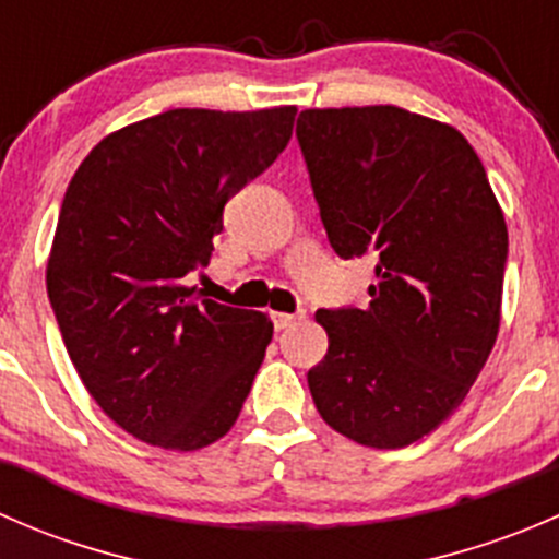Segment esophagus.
Listing matches in <instances>:
<instances>
[{"label": "esophagus", "mask_w": 559, "mask_h": 559, "mask_svg": "<svg viewBox=\"0 0 559 559\" xmlns=\"http://www.w3.org/2000/svg\"><path fill=\"white\" fill-rule=\"evenodd\" d=\"M302 319H306V313H281V311L273 313V324L278 332L286 330V326H292L295 321H302Z\"/></svg>", "instance_id": "34e87169"}]
</instances>
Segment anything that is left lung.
I'll use <instances>...</instances> for the list:
<instances>
[{
  "label": "left lung",
  "instance_id": "8db88e82",
  "mask_svg": "<svg viewBox=\"0 0 559 559\" xmlns=\"http://www.w3.org/2000/svg\"><path fill=\"white\" fill-rule=\"evenodd\" d=\"M326 238L373 251L368 308L316 311L330 348L308 370L321 419L403 449L465 400L500 330L509 229L481 159L449 123L394 105L297 118Z\"/></svg>",
  "mask_w": 559,
  "mask_h": 559
}]
</instances>
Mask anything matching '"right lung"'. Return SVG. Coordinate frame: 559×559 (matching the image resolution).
Returning <instances> with one entry per match:
<instances>
[{
	"label": "right lung",
	"instance_id": "add662e5",
	"mask_svg": "<svg viewBox=\"0 0 559 559\" xmlns=\"http://www.w3.org/2000/svg\"><path fill=\"white\" fill-rule=\"evenodd\" d=\"M297 107H175L110 132L67 186L45 284L99 408L151 447L194 452L238 421L273 321L197 297L229 197L286 148Z\"/></svg>",
	"mask_w": 559,
	"mask_h": 559
}]
</instances>
